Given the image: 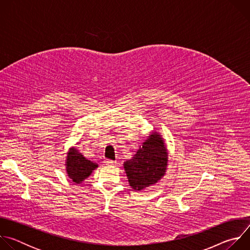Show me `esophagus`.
Instances as JSON below:
<instances>
[{
    "instance_id": "1",
    "label": "esophagus",
    "mask_w": 250,
    "mask_h": 250,
    "mask_svg": "<svg viewBox=\"0 0 250 250\" xmlns=\"http://www.w3.org/2000/svg\"><path fill=\"white\" fill-rule=\"evenodd\" d=\"M104 163L105 165L113 166V167L117 165V161H114V160H111V159H105V160H104Z\"/></svg>"
}]
</instances>
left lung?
Here are the masks:
<instances>
[{"mask_svg": "<svg viewBox=\"0 0 250 250\" xmlns=\"http://www.w3.org/2000/svg\"><path fill=\"white\" fill-rule=\"evenodd\" d=\"M167 161V149L162 137L152 132L133 157L124 164L130 187L141 191L156 184L165 174Z\"/></svg>", "mask_w": 250, "mask_h": 250, "instance_id": "8db88e82", "label": "left lung"}]
</instances>
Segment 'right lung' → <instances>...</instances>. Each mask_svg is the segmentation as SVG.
<instances>
[{
  "label": "right lung",
  "mask_w": 250,
  "mask_h": 250,
  "mask_svg": "<svg viewBox=\"0 0 250 250\" xmlns=\"http://www.w3.org/2000/svg\"><path fill=\"white\" fill-rule=\"evenodd\" d=\"M65 165L69 178L76 184L82 183L91 175L92 171L98 167V164L86 159L76 148L70 149Z\"/></svg>",
  "instance_id": "obj_1"
}]
</instances>
